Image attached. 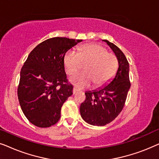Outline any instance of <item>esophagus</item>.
Returning <instances> with one entry per match:
<instances>
[{"mask_svg":"<svg viewBox=\"0 0 159 159\" xmlns=\"http://www.w3.org/2000/svg\"><path fill=\"white\" fill-rule=\"evenodd\" d=\"M79 91H80V90H78V89H77V88H75H75H73V94H76V93L79 92Z\"/></svg>","mask_w":159,"mask_h":159,"instance_id":"1","label":"esophagus"}]
</instances>
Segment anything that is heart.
<instances>
[{"instance_id":"1","label":"heart","mask_w":159,"mask_h":159,"mask_svg":"<svg viewBox=\"0 0 159 159\" xmlns=\"http://www.w3.org/2000/svg\"><path fill=\"white\" fill-rule=\"evenodd\" d=\"M64 66L68 75H74L84 66V72L78 74L70 79V82L80 89L88 88L94 83L101 87L112 79L118 68V59L111 52H108L103 45L91 43L79 48L77 53L69 51L64 56Z\"/></svg>"}]
</instances>
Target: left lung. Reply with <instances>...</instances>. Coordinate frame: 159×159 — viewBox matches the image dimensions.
Returning <instances> with one entry per match:
<instances>
[{
	"mask_svg": "<svg viewBox=\"0 0 159 159\" xmlns=\"http://www.w3.org/2000/svg\"><path fill=\"white\" fill-rule=\"evenodd\" d=\"M103 41L114 52L119 68L114 79L103 88L85 93L86 99L80 105V114L87 123L94 126H104L118 116L122 111L131 84L129 66L123 52L107 40Z\"/></svg>",
	"mask_w": 159,
	"mask_h": 159,
	"instance_id": "1",
	"label": "left lung"
}]
</instances>
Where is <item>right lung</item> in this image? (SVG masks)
<instances>
[{"mask_svg":"<svg viewBox=\"0 0 159 159\" xmlns=\"http://www.w3.org/2000/svg\"><path fill=\"white\" fill-rule=\"evenodd\" d=\"M82 40L49 38L28 56L20 72L17 89L21 108L38 127H49L60 119L63 104L73 94L64 70V56Z\"/></svg>","mask_w":159,"mask_h":159,"instance_id":"obj_1","label":"right lung"}]
</instances>
